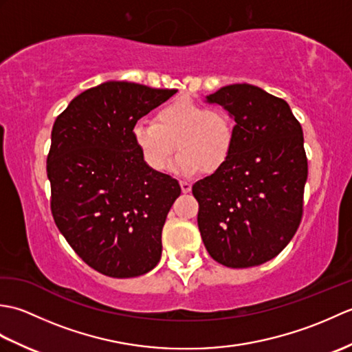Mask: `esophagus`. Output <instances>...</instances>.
<instances>
[{
	"label": "esophagus",
	"instance_id": "esophagus-1",
	"mask_svg": "<svg viewBox=\"0 0 352 352\" xmlns=\"http://www.w3.org/2000/svg\"><path fill=\"white\" fill-rule=\"evenodd\" d=\"M180 188H182V190H183L184 193H188V192L192 190V184L188 183V182H180Z\"/></svg>",
	"mask_w": 352,
	"mask_h": 352
}]
</instances>
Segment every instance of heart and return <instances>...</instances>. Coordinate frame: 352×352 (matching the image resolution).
<instances>
[{
  "label": "heart",
  "instance_id": "b5f03b06",
  "mask_svg": "<svg viewBox=\"0 0 352 352\" xmlns=\"http://www.w3.org/2000/svg\"><path fill=\"white\" fill-rule=\"evenodd\" d=\"M133 142L142 160L154 172L166 169L177 151L175 169L193 175L204 168L214 172L227 163L234 145V124L223 110H210L190 98L164 104L154 122L133 126Z\"/></svg>",
  "mask_w": 352,
  "mask_h": 352
}]
</instances>
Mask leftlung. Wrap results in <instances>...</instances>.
Listing matches in <instances>:
<instances>
[{
    "label": "left lung",
    "instance_id": "left-lung-1",
    "mask_svg": "<svg viewBox=\"0 0 352 352\" xmlns=\"http://www.w3.org/2000/svg\"><path fill=\"white\" fill-rule=\"evenodd\" d=\"M234 119L227 163L192 186L198 228L212 258L250 267L278 256L302 216L307 157L301 124L289 104L252 85L206 96Z\"/></svg>",
    "mask_w": 352,
    "mask_h": 352
}]
</instances>
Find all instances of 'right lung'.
<instances>
[{
    "label": "right lung",
    "mask_w": 352,
    "mask_h": 352,
    "mask_svg": "<svg viewBox=\"0 0 352 352\" xmlns=\"http://www.w3.org/2000/svg\"><path fill=\"white\" fill-rule=\"evenodd\" d=\"M174 94L106 81L76 96L52 125V218L85 263L107 276H139L160 261L162 230L182 188L144 163L133 126Z\"/></svg>",
    "instance_id": "add662e5"
}]
</instances>
